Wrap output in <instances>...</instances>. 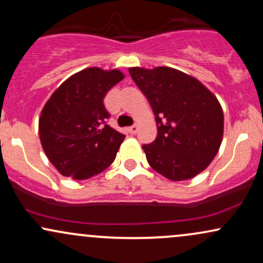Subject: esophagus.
I'll return each mask as SVG.
<instances>
[{"label": "esophagus", "mask_w": 263, "mask_h": 263, "mask_svg": "<svg viewBox=\"0 0 263 263\" xmlns=\"http://www.w3.org/2000/svg\"><path fill=\"white\" fill-rule=\"evenodd\" d=\"M127 129H128V132H129V134H131V135H135L136 132H137V129H138V126H137V125H132L131 127H128Z\"/></svg>", "instance_id": "obj_1"}]
</instances>
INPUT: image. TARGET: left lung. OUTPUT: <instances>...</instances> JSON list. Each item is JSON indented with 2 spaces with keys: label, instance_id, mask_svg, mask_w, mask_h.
I'll return each instance as SVG.
<instances>
[{
  "label": "left lung",
  "instance_id": "8db88e82",
  "mask_svg": "<svg viewBox=\"0 0 263 263\" xmlns=\"http://www.w3.org/2000/svg\"><path fill=\"white\" fill-rule=\"evenodd\" d=\"M128 71L156 116V140L142 146L151 167L178 182L203 172L222 140L224 114L218 99L195 78L173 68Z\"/></svg>",
  "mask_w": 263,
  "mask_h": 263
}]
</instances>
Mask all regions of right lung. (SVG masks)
Masks as SVG:
<instances>
[{
  "mask_svg": "<svg viewBox=\"0 0 263 263\" xmlns=\"http://www.w3.org/2000/svg\"><path fill=\"white\" fill-rule=\"evenodd\" d=\"M123 79L120 70L84 69L60 85L44 105L39 137L48 159L63 176L83 180L105 171L125 135L107 125L104 98Z\"/></svg>",
  "mask_w": 263,
  "mask_h": 263,
  "instance_id": "obj_1",
  "label": "right lung"
}]
</instances>
